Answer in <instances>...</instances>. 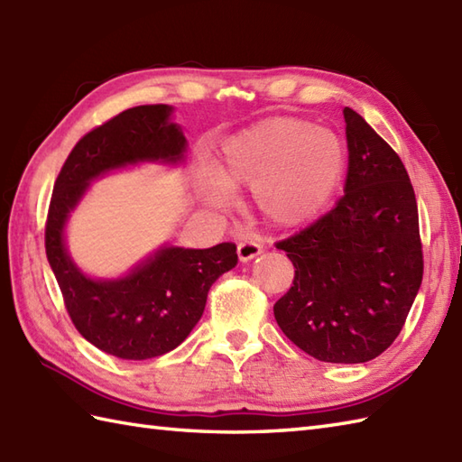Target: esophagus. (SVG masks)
I'll list each match as a JSON object with an SVG mask.
<instances>
[{
    "label": "esophagus",
    "mask_w": 462,
    "mask_h": 462,
    "mask_svg": "<svg viewBox=\"0 0 462 462\" xmlns=\"http://www.w3.org/2000/svg\"><path fill=\"white\" fill-rule=\"evenodd\" d=\"M260 254H262V246H260L258 242L242 240L238 244V258H240V262H250V260H254L256 256H260Z\"/></svg>",
    "instance_id": "1"
}]
</instances>
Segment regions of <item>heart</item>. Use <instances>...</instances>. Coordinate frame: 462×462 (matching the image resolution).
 <instances>
[{
	"instance_id": "b5f03b06",
	"label": "heart",
	"mask_w": 462,
	"mask_h": 462,
	"mask_svg": "<svg viewBox=\"0 0 462 462\" xmlns=\"http://www.w3.org/2000/svg\"><path fill=\"white\" fill-rule=\"evenodd\" d=\"M343 169L346 149L336 133L301 119L273 116L222 144L216 176L204 182V196L224 208L232 199L230 189H252L263 218L291 228L328 204Z\"/></svg>"
}]
</instances>
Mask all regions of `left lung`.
Returning a JSON list of instances; mask_svg holds the SVG:
<instances>
[{
	"label": "left lung",
	"instance_id": "left-lung-1",
	"mask_svg": "<svg viewBox=\"0 0 462 462\" xmlns=\"http://www.w3.org/2000/svg\"><path fill=\"white\" fill-rule=\"evenodd\" d=\"M349 166L336 208L276 244L296 268L273 306L290 341L328 363L381 356L405 326L423 280L413 184L399 154L343 109Z\"/></svg>",
	"mask_w": 462,
	"mask_h": 462
}]
</instances>
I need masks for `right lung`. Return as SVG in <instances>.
Masks as SVG:
<instances>
[{
	"mask_svg": "<svg viewBox=\"0 0 462 462\" xmlns=\"http://www.w3.org/2000/svg\"><path fill=\"white\" fill-rule=\"evenodd\" d=\"M172 106L141 105L87 133L59 172L45 224V252L69 318L95 347L121 359L164 356L202 318L208 290L238 263L236 244L212 248L162 246L125 278L93 280L65 248V224L91 180L139 162L184 161L186 139L171 123Z\"/></svg>",
	"mask_w": 462,
	"mask_h": 462,
	"instance_id": "1",
	"label": "right lung"
}]
</instances>
